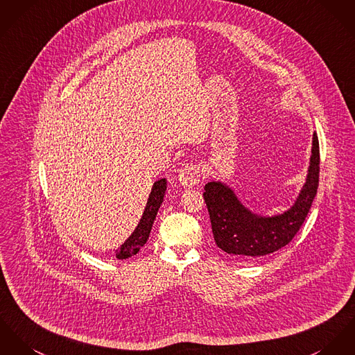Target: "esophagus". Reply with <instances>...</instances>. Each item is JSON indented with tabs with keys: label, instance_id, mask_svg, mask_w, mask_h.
<instances>
[{
	"label": "esophagus",
	"instance_id": "esophagus-1",
	"mask_svg": "<svg viewBox=\"0 0 355 355\" xmlns=\"http://www.w3.org/2000/svg\"><path fill=\"white\" fill-rule=\"evenodd\" d=\"M178 181L182 187L193 188L200 181V166L189 164L184 167L178 174Z\"/></svg>",
	"mask_w": 355,
	"mask_h": 355
}]
</instances>
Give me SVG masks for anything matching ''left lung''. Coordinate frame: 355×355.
Here are the masks:
<instances>
[{
  "instance_id": "left-lung-1",
  "label": "left lung",
  "mask_w": 355,
  "mask_h": 355,
  "mask_svg": "<svg viewBox=\"0 0 355 355\" xmlns=\"http://www.w3.org/2000/svg\"><path fill=\"white\" fill-rule=\"evenodd\" d=\"M319 140L313 132L305 182L286 211L262 215L245 207L234 189L220 180L204 187L212 232L218 248L239 259H257L288 245L306 218L319 185Z\"/></svg>"
}]
</instances>
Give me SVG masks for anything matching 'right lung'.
I'll return each instance as SVG.
<instances>
[{
	"label": "right lung",
	"mask_w": 355,
	"mask_h": 355,
	"mask_svg": "<svg viewBox=\"0 0 355 355\" xmlns=\"http://www.w3.org/2000/svg\"><path fill=\"white\" fill-rule=\"evenodd\" d=\"M167 189V180L161 178L158 181L154 182L151 193L148 196L144 212L140 218V221L137 225V228L134 230V232L130 235V238L120 245L119 250H116V258L117 259H127L131 258L134 255H137L139 250L146 245L154 220L157 218V214L164 202V193Z\"/></svg>",
	"instance_id": "right-lung-1"
}]
</instances>
